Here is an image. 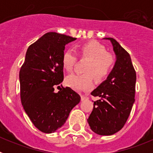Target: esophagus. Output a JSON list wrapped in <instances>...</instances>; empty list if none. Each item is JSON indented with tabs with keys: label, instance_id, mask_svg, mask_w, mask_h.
I'll use <instances>...</instances> for the list:
<instances>
[{
	"label": "esophagus",
	"instance_id": "esophagus-1",
	"mask_svg": "<svg viewBox=\"0 0 153 153\" xmlns=\"http://www.w3.org/2000/svg\"><path fill=\"white\" fill-rule=\"evenodd\" d=\"M89 97L86 95H81V100H86L88 99Z\"/></svg>",
	"mask_w": 153,
	"mask_h": 153
}]
</instances>
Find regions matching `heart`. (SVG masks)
Here are the masks:
<instances>
[{"label": "heart", "mask_w": 153, "mask_h": 153, "mask_svg": "<svg viewBox=\"0 0 153 153\" xmlns=\"http://www.w3.org/2000/svg\"><path fill=\"white\" fill-rule=\"evenodd\" d=\"M76 55L88 60L84 67V74H70L65 79L67 86L74 90L86 92L94 86L93 76L98 81L104 80L111 74L114 67L113 55L106 52V47L96 40L86 42L76 47ZM76 62V56L71 51H66L61 58L62 67L70 72Z\"/></svg>", "instance_id": "b5f03b06"}]
</instances>
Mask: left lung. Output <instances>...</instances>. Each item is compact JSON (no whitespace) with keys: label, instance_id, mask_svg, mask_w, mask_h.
Listing matches in <instances>:
<instances>
[{"label":"left lung","instance_id":"obj_1","mask_svg":"<svg viewBox=\"0 0 153 153\" xmlns=\"http://www.w3.org/2000/svg\"><path fill=\"white\" fill-rule=\"evenodd\" d=\"M105 39L111 41L117 61L107 79L91 93L100 100L93 102L87 122L97 134L110 136L122 129L130 114L135 102L136 74L129 53L115 39Z\"/></svg>","mask_w":153,"mask_h":153}]
</instances>
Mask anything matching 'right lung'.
Wrapping results in <instances>:
<instances>
[{
	"instance_id": "1",
	"label": "right lung",
	"mask_w": 153,
	"mask_h": 153,
	"mask_svg": "<svg viewBox=\"0 0 153 153\" xmlns=\"http://www.w3.org/2000/svg\"><path fill=\"white\" fill-rule=\"evenodd\" d=\"M76 39L55 32L45 33L28 47L20 70L24 111L35 127L45 133L61 127L80 101L79 94L70 87L54 92L63 80L61 58L65 45Z\"/></svg>"
}]
</instances>
